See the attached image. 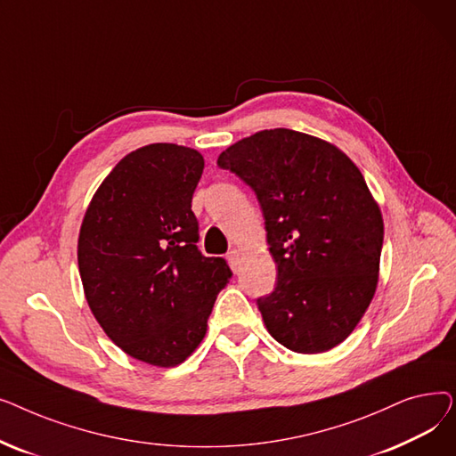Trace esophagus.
Here are the masks:
<instances>
[{"label":"esophagus","instance_id":"obj_1","mask_svg":"<svg viewBox=\"0 0 456 456\" xmlns=\"http://www.w3.org/2000/svg\"><path fill=\"white\" fill-rule=\"evenodd\" d=\"M227 258H229V265H231L232 268H236L238 262H240V249H231L229 255H227Z\"/></svg>","mask_w":456,"mask_h":456}]
</instances>
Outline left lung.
<instances>
[{
    "mask_svg": "<svg viewBox=\"0 0 456 456\" xmlns=\"http://www.w3.org/2000/svg\"><path fill=\"white\" fill-rule=\"evenodd\" d=\"M218 166L253 188L265 214L277 286L256 305L272 337L296 353L342 344L370 306L382 238L380 208L353 160L292 129L238 140Z\"/></svg>",
    "mask_w": 456,
    "mask_h": 456,
    "instance_id": "obj_1",
    "label": "left lung"
}]
</instances>
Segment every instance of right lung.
<instances>
[{"label": "right lung", "instance_id": "add662e5", "mask_svg": "<svg viewBox=\"0 0 456 456\" xmlns=\"http://www.w3.org/2000/svg\"><path fill=\"white\" fill-rule=\"evenodd\" d=\"M201 153L150 143L119 160L83 218L77 262L85 297L107 337L129 356L172 368L207 332L231 270L198 249L191 196Z\"/></svg>", "mask_w": 456, "mask_h": 456}]
</instances>
